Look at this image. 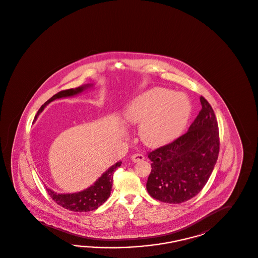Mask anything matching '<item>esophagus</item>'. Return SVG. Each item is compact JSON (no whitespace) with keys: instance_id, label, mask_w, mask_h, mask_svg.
I'll use <instances>...</instances> for the list:
<instances>
[{"instance_id":"1","label":"esophagus","mask_w":258,"mask_h":258,"mask_svg":"<svg viewBox=\"0 0 258 258\" xmlns=\"http://www.w3.org/2000/svg\"><path fill=\"white\" fill-rule=\"evenodd\" d=\"M132 160L134 163L141 162V161L145 160V156L143 154H140V153H135V154L132 156Z\"/></svg>"}]
</instances>
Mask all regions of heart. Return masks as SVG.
<instances>
[{
    "mask_svg": "<svg viewBox=\"0 0 258 258\" xmlns=\"http://www.w3.org/2000/svg\"><path fill=\"white\" fill-rule=\"evenodd\" d=\"M191 112L184 94L167 89H149L125 107L124 121L139 125V136L149 147H160L175 139L186 126Z\"/></svg>",
    "mask_w": 258,
    "mask_h": 258,
    "instance_id": "b5f03b06",
    "label": "heart"
}]
</instances>
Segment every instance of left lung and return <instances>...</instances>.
<instances>
[{
    "label": "left lung",
    "mask_w": 258,
    "mask_h": 258,
    "mask_svg": "<svg viewBox=\"0 0 258 258\" xmlns=\"http://www.w3.org/2000/svg\"><path fill=\"white\" fill-rule=\"evenodd\" d=\"M202 108L188 131L173 142L151 151L147 190L161 202L180 204L207 184L219 153V131L213 107L203 96Z\"/></svg>",
    "instance_id": "left-lung-1"
}]
</instances>
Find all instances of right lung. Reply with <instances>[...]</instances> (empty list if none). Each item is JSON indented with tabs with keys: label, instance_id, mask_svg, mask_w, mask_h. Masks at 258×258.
Returning a JSON list of instances; mask_svg holds the SVG:
<instances>
[{
	"label": "right lung",
	"instance_id": "add662e5",
	"mask_svg": "<svg viewBox=\"0 0 258 258\" xmlns=\"http://www.w3.org/2000/svg\"><path fill=\"white\" fill-rule=\"evenodd\" d=\"M93 85L88 84L85 86H81L76 89H67L58 92L57 94L53 95L49 100H47L45 104L40 107L37 114L34 118V122L39 114L44 110L50 102H52L56 99L61 98L71 97L74 95H77L82 93L84 90L92 87ZM122 162H117L113 166H111L107 169L106 172L102 174L101 177L98 178L96 182L90 186V187L81 190L79 192L75 194H57L50 189L49 187H46V190L48 195L56 202L62 208L70 210L76 213H87L90 211H94L98 209L100 206L104 204L107 200V198L110 196L112 183H113V174L114 171L118 167H120Z\"/></svg>",
	"mask_w": 258,
	"mask_h": 258
}]
</instances>
